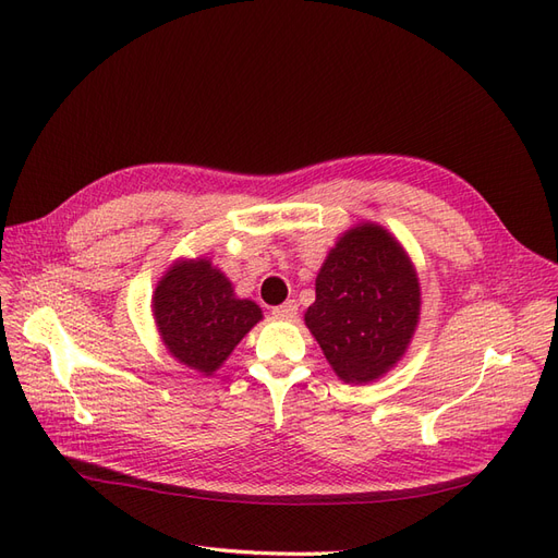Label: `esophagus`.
<instances>
[{
    "mask_svg": "<svg viewBox=\"0 0 558 558\" xmlns=\"http://www.w3.org/2000/svg\"><path fill=\"white\" fill-rule=\"evenodd\" d=\"M295 314H298V302H295V300L283 302V305H279V307L272 310V316L279 318V320H293Z\"/></svg>",
    "mask_w": 558,
    "mask_h": 558,
    "instance_id": "obj_1",
    "label": "esophagus"
}]
</instances>
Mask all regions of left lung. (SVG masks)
Here are the masks:
<instances>
[{"mask_svg": "<svg viewBox=\"0 0 558 558\" xmlns=\"http://www.w3.org/2000/svg\"><path fill=\"white\" fill-rule=\"evenodd\" d=\"M421 314L412 258L384 226L344 230L316 275V300L305 312L332 373L344 384L377 381L408 353Z\"/></svg>", "mask_w": 558, "mask_h": 558, "instance_id": "1", "label": "left lung"}]
</instances>
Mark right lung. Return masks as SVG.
Instances as JSON below:
<instances>
[{
	"mask_svg": "<svg viewBox=\"0 0 558 558\" xmlns=\"http://www.w3.org/2000/svg\"><path fill=\"white\" fill-rule=\"evenodd\" d=\"M150 312L165 349L181 365L211 377L242 337L263 320V310L238 298L211 258H177L156 283Z\"/></svg>",
	"mask_w": 558,
	"mask_h": 558,
	"instance_id": "obj_1",
	"label": "right lung"
}]
</instances>
